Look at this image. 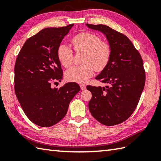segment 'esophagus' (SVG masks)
Returning a JSON list of instances; mask_svg holds the SVG:
<instances>
[{"instance_id": "1", "label": "esophagus", "mask_w": 161, "mask_h": 161, "mask_svg": "<svg viewBox=\"0 0 161 161\" xmlns=\"http://www.w3.org/2000/svg\"><path fill=\"white\" fill-rule=\"evenodd\" d=\"M80 88H81V90H84V89H86V85H84V84H81L80 85Z\"/></svg>"}]
</instances>
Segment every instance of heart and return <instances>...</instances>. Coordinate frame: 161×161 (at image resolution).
<instances>
[{
    "instance_id": "b5f03b06",
    "label": "heart",
    "mask_w": 161,
    "mask_h": 161,
    "mask_svg": "<svg viewBox=\"0 0 161 161\" xmlns=\"http://www.w3.org/2000/svg\"><path fill=\"white\" fill-rule=\"evenodd\" d=\"M76 51L84 52V64L70 68L66 72V80L84 83L93 75L94 69L101 71L107 66L111 59V48L108 43L102 42L100 36L90 32H80L71 39ZM57 57L64 67L71 66L73 51L66 44H60L57 48Z\"/></svg>"
}]
</instances>
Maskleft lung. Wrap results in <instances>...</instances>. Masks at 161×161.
Here are the masks:
<instances>
[{
  "label": "left lung",
  "instance_id": "left-lung-1",
  "mask_svg": "<svg viewBox=\"0 0 161 161\" xmlns=\"http://www.w3.org/2000/svg\"><path fill=\"white\" fill-rule=\"evenodd\" d=\"M86 26L103 33L111 48L108 64L95 77L107 86H86L92 93L89 111L102 125L120 124L135 111L145 86L142 57L123 34L102 24Z\"/></svg>",
  "mask_w": 161,
  "mask_h": 161
}]
</instances>
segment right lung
Masks as SVG:
<instances>
[{"label": "right lung", "instance_id": "add662e5", "mask_svg": "<svg viewBox=\"0 0 161 161\" xmlns=\"http://www.w3.org/2000/svg\"><path fill=\"white\" fill-rule=\"evenodd\" d=\"M74 24L47 28L30 37L17 56L14 89L27 117L35 124L48 127L66 115L72 99L80 91L79 84L68 82L52 88L53 81L63 78L57 48Z\"/></svg>", "mask_w": 161, "mask_h": 161}]
</instances>
